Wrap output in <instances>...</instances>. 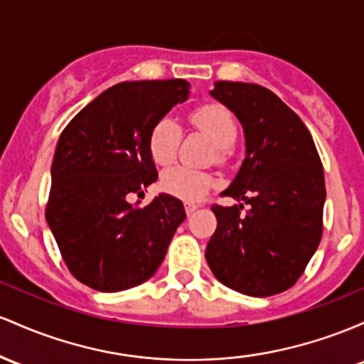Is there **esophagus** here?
Returning <instances> with one entry per match:
<instances>
[{"instance_id": "esophagus-1", "label": "esophagus", "mask_w": 364, "mask_h": 364, "mask_svg": "<svg viewBox=\"0 0 364 364\" xmlns=\"http://www.w3.org/2000/svg\"><path fill=\"white\" fill-rule=\"evenodd\" d=\"M196 210H198V206H196V204H186V213H187V216L193 215Z\"/></svg>"}]
</instances>
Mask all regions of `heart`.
I'll return each mask as SVG.
<instances>
[{
    "label": "heart",
    "mask_w": 364,
    "mask_h": 364,
    "mask_svg": "<svg viewBox=\"0 0 364 364\" xmlns=\"http://www.w3.org/2000/svg\"><path fill=\"white\" fill-rule=\"evenodd\" d=\"M193 124L213 141V144L218 148L216 158L223 160L225 149H230L235 144L237 134H239L232 113L220 105H206L193 113ZM181 136V125L171 117L161 118L154 125L149 137V151L158 165H168L175 160ZM160 186L166 194L173 198L186 203H196L208 191L213 189L216 178L210 171L189 168V166H171L163 171Z\"/></svg>",
    "instance_id": "1"
}]
</instances>
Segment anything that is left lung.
<instances>
[{
  "label": "left lung",
  "instance_id": "obj_1",
  "mask_svg": "<svg viewBox=\"0 0 364 364\" xmlns=\"http://www.w3.org/2000/svg\"><path fill=\"white\" fill-rule=\"evenodd\" d=\"M210 94L239 118L246 158L222 193L239 204L211 208L216 230L206 261L237 292H284L321 240L326 191L316 146L303 120L263 85L218 80Z\"/></svg>",
  "mask_w": 364,
  "mask_h": 364
}]
</instances>
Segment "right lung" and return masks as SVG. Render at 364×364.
Wrapping results in <instances>:
<instances>
[{
    "mask_svg": "<svg viewBox=\"0 0 364 364\" xmlns=\"http://www.w3.org/2000/svg\"><path fill=\"white\" fill-rule=\"evenodd\" d=\"M183 79L134 80L106 89L65 127L51 165L46 222L77 280L101 292L136 287L158 270L182 201L160 194L130 204L156 182L149 151L154 125L189 97Z\"/></svg>",
    "mask_w": 364,
    "mask_h": 364,
    "instance_id": "1",
    "label": "right lung"
}]
</instances>
